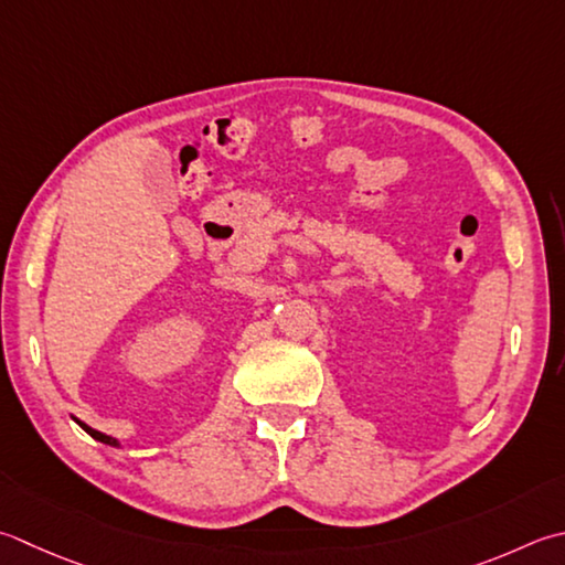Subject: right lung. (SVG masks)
Listing matches in <instances>:
<instances>
[{
  "label": "right lung",
  "mask_w": 565,
  "mask_h": 565,
  "mask_svg": "<svg viewBox=\"0 0 565 565\" xmlns=\"http://www.w3.org/2000/svg\"><path fill=\"white\" fill-rule=\"evenodd\" d=\"M73 422L77 424V426H81L83 430H85V434H90L95 440H99V444H105V446H115V448H121L119 446V440L117 438H113V436H107V434H99V430H95V428H90V426H87V424H83L81 422V418H75L73 416Z\"/></svg>",
  "instance_id": "1"
}]
</instances>
